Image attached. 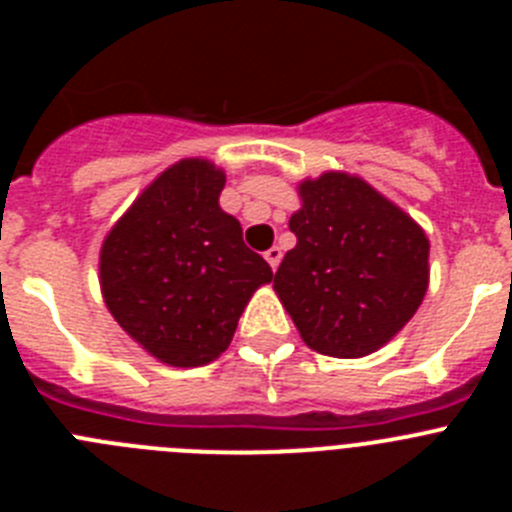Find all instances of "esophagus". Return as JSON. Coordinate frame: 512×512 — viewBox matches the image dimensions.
I'll return each instance as SVG.
<instances>
[{"label":"esophagus","instance_id":"34e87169","mask_svg":"<svg viewBox=\"0 0 512 512\" xmlns=\"http://www.w3.org/2000/svg\"><path fill=\"white\" fill-rule=\"evenodd\" d=\"M264 259L269 261V266H271V269H277V266H279V261H282V251H279L277 246H271L269 251L264 253Z\"/></svg>","mask_w":512,"mask_h":512}]
</instances>
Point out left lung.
I'll return each instance as SVG.
<instances>
[{
	"instance_id": "8db88e82",
	"label": "left lung",
	"mask_w": 512,
	"mask_h": 512,
	"mask_svg": "<svg viewBox=\"0 0 512 512\" xmlns=\"http://www.w3.org/2000/svg\"><path fill=\"white\" fill-rule=\"evenodd\" d=\"M297 189L302 207L289 217L297 246L274 274L279 300L312 351L374 354L423 302L431 243L359 176L328 171Z\"/></svg>"
}]
</instances>
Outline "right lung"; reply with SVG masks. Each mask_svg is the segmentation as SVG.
Listing matches in <instances>:
<instances>
[{
  "label": "right lung",
  "instance_id": "obj_1",
  "mask_svg": "<svg viewBox=\"0 0 512 512\" xmlns=\"http://www.w3.org/2000/svg\"><path fill=\"white\" fill-rule=\"evenodd\" d=\"M223 169L184 158L153 179L99 253L107 310L135 343L169 366H205L230 346L235 325L271 266L220 210Z\"/></svg>",
  "mask_w": 512,
  "mask_h": 512
}]
</instances>
